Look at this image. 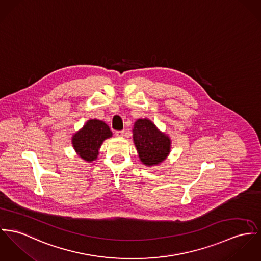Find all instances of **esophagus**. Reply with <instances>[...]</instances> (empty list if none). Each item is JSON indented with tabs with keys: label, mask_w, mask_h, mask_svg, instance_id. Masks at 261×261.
Here are the masks:
<instances>
[{
	"label": "esophagus",
	"mask_w": 261,
	"mask_h": 261,
	"mask_svg": "<svg viewBox=\"0 0 261 261\" xmlns=\"http://www.w3.org/2000/svg\"><path fill=\"white\" fill-rule=\"evenodd\" d=\"M124 130H118V131H116L115 132V135L117 136V137H123L124 136Z\"/></svg>",
	"instance_id": "obj_1"
}]
</instances>
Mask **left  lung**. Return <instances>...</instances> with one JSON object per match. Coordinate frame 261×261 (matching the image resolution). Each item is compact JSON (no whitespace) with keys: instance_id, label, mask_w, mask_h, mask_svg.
<instances>
[{"instance_id":"8db88e82","label":"left lung","mask_w":261,"mask_h":261,"mask_svg":"<svg viewBox=\"0 0 261 261\" xmlns=\"http://www.w3.org/2000/svg\"><path fill=\"white\" fill-rule=\"evenodd\" d=\"M133 138L140 160L147 166H153L165 160L170 152V139L158 131L148 119H139L134 124Z\"/></svg>"}]
</instances>
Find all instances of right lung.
<instances>
[{
    "mask_svg": "<svg viewBox=\"0 0 261 261\" xmlns=\"http://www.w3.org/2000/svg\"><path fill=\"white\" fill-rule=\"evenodd\" d=\"M109 127L100 120H89L73 138L72 144L82 159L88 162L95 160L102 142L111 137Z\"/></svg>",
    "mask_w": 261,
    "mask_h": 261,
    "instance_id": "right-lung-1",
    "label": "right lung"
}]
</instances>
